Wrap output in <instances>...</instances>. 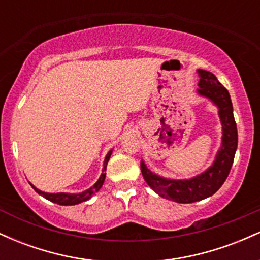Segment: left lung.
<instances>
[{
    "label": "left lung",
    "instance_id": "left-lung-1",
    "mask_svg": "<svg viewBox=\"0 0 260 260\" xmlns=\"http://www.w3.org/2000/svg\"><path fill=\"white\" fill-rule=\"evenodd\" d=\"M199 82L197 94L211 101L216 106L222 126L221 145L213 164L207 170L190 178H166L155 174L144 161H140V170L148 186L162 198L182 204L194 203L211 197L219 190L230 174L237 149V126L234 117V107L228 89L211 72L197 70Z\"/></svg>",
    "mask_w": 260,
    "mask_h": 260
}]
</instances>
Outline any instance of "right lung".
Segmentation results:
<instances>
[{
    "label": "right lung",
    "instance_id": "1",
    "mask_svg": "<svg viewBox=\"0 0 260 260\" xmlns=\"http://www.w3.org/2000/svg\"><path fill=\"white\" fill-rule=\"evenodd\" d=\"M111 154H112V149L109 151V153L106 154L105 160H104L103 171H101V176L99 177V180L95 182V183L92 184L90 188H88V189L83 190V192H80V193H64V192L47 193V192H44V190L38 189V188L35 187L34 184H31V183L30 184H31V187L34 188V190L38 193V194L43 196L45 199H47V201H50L52 203H56V204H59V205H76V204H79V203L86 202L88 199H90L91 197L94 196L95 193H96L101 187H103L104 181H105V177H106V174H105L106 166H107V162H109L110 157H111Z\"/></svg>",
    "mask_w": 260,
    "mask_h": 260
}]
</instances>
